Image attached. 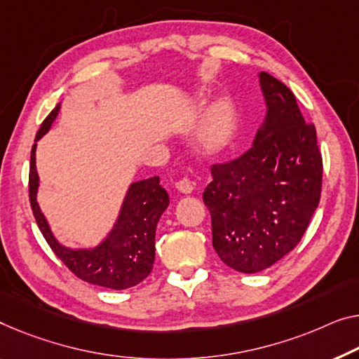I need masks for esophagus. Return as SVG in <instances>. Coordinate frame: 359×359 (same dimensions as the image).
<instances>
[{
    "label": "esophagus",
    "mask_w": 359,
    "mask_h": 359,
    "mask_svg": "<svg viewBox=\"0 0 359 359\" xmlns=\"http://www.w3.org/2000/svg\"><path fill=\"white\" fill-rule=\"evenodd\" d=\"M175 189H177L180 194L184 195H190L194 191V182H190L189 179H182L175 184Z\"/></svg>",
    "instance_id": "1"
}]
</instances>
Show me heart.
<instances>
[{
	"label": "heart",
	"mask_w": 359,
	"mask_h": 359,
	"mask_svg": "<svg viewBox=\"0 0 359 359\" xmlns=\"http://www.w3.org/2000/svg\"><path fill=\"white\" fill-rule=\"evenodd\" d=\"M238 133V114L227 100H219L211 106L200 130V148L210 156L227 151Z\"/></svg>",
	"instance_id": "1"
}]
</instances>
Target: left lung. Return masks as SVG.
Listing matches in <instances>:
<instances>
[{"instance_id":"left-lung-1","label":"left lung","mask_w":359,"mask_h":359,"mask_svg":"<svg viewBox=\"0 0 359 359\" xmlns=\"http://www.w3.org/2000/svg\"><path fill=\"white\" fill-rule=\"evenodd\" d=\"M259 85L267 111L253 145L237 159L212 164L203 194L214 250L245 274L267 269L297 247L323 187L316 128L304 122L285 83L261 72Z\"/></svg>"}]
</instances>
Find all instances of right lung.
I'll return each instance as SVG.
<instances>
[{"instance_id":"1","label":"right lung","mask_w":359,"mask_h":359,"mask_svg":"<svg viewBox=\"0 0 359 359\" xmlns=\"http://www.w3.org/2000/svg\"><path fill=\"white\" fill-rule=\"evenodd\" d=\"M60 108L61 106L57 104L46 116L32 147L29 196L35 221L55 255L79 279L112 290H124L137 285L147 279L153 269L154 235L159 217L169 206L168 191L159 185V177L133 182L128 187L114 227L98 247L69 248L61 245L53 235L36 203L40 179L35 165L36 142L50 130Z\"/></svg>"}]
</instances>
